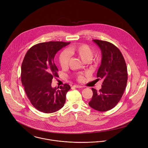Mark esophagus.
<instances>
[{
    "label": "esophagus",
    "mask_w": 148,
    "mask_h": 148,
    "mask_svg": "<svg viewBox=\"0 0 148 148\" xmlns=\"http://www.w3.org/2000/svg\"><path fill=\"white\" fill-rule=\"evenodd\" d=\"M74 88H82V86H80V85H75L73 86Z\"/></svg>",
    "instance_id": "1"
}]
</instances>
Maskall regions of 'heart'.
Masks as SVG:
<instances>
[{
  "mask_svg": "<svg viewBox=\"0 0 148 148\" xmlns=\"http://www.w3.org/2000/svg\"><path fill=\"white\" fill-rule=\"evenodd\" d=\"M69 52L71 55L79 57L84 62H91L93 56L92 49L86 44H82L77 46H73L69 49ZM59 61L62 69L67 68L70 61V55L66 51H63L59 57ZM77 80L80 81L84 79L82 73H78L75 75Z\"/></svg>",
  "mask_w": 148,
  "mask_h": 148,
  "instance_id": "obj_1",
  "label": "heart"
}]
</instances>
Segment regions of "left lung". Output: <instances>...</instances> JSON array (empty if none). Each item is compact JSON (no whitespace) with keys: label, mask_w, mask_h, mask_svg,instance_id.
Masks as SVG:
<instances>
[{"label":"left lung","mask_w":148,"mask_h":148,"mask_svg":"<svg viewBox=\"0 0 148 148\" xmlns=\"http://www.w3.org/2000/svg\"><path fill=\"white\" fill-rule=\"evenodd\" d=\"M102 52V62L97 71L98 80H103L99 90L92 88L93 96L89 105L93 109L105 112L115 106L120 101L127 81V67L119 49L113 44L94 39Z\"/></svg>","instance_id":"left-lung-1"}]
</instances>
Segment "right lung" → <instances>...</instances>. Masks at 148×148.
<instances>
[{
	"label": "right lung",
	"mask_w": 148,
	"mask_h": 148,
	"mask_svg": "<svg viewBox=\"0 0 148 148\" xmlns=\"http://www.w3.org/2000/svg\"><path fill=\"white\" fill-rule=\"evenodd\" d=\"M70 42H47L30 47L21 67V81L29 99L37 110L50 113L60 109L65 103L66 95L71 86L65 84L52 88L53 77L58 69L53 59L56 53Z\"/></svg>",
	"instance_id": "obj_1"
}]
</instances>
